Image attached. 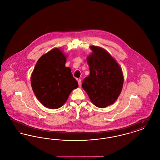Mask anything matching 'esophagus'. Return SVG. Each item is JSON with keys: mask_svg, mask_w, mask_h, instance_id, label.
<instances>
[{"mask_svg": "<svg viewBox=\"0 0 160 160\" xmlns=\"http://www.w3.org/2000/svg\"><path fill=\"white\" fill-rule=\"evenodd\" d=\"M78 86H80L81 84H82V80L80 79H78Z\"/></svg>", "mask_w": 160, "mask_h": 160, "instance_id": "esophagus-1", "label": "esophagus"}]
</instances>
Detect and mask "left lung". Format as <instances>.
Segmentation results:
<instances>
[{
	"label": "left lung",
	"instance_id": "1",
	"mask_svg": "<svg viewBox=\"0 0 160 160\" xmlns=\"http://www.w3.org/2000/svg\"><path fill=\"white\" fill-rule=\"evenodd\" d=\"M90 48L92 53L87 58L90 75L84 79L82 86L95 106L105 108L113 104L122 91L123 73L105 49L97 46Z\"/></svg>",
	"mask_w": 160,
	"mask_h": 160
}]
</instances>
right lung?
Segmentation results:
<instances>
[{
  "mask_svg": "<svg viewBox=\"0 0 160 160\" xmlns=\"http://www.w3.org/2000/svg\"><path fill=\"white\" fill-rule=\"evenodd\" d=\"M67 57L55 48L38 60L31 76L32 90L39 101L48 108L62 106L78 84L71 68L65 67Z\"/></svg>",
  "mask_w": 160,
  "mask_h": 160,
  "instance_id": "add662e5",
  "label": "right lung"
}]
</instances>
